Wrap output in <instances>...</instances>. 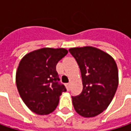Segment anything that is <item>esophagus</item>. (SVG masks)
<instances>
[{"instance_id":"1","label":"esophagus","mask_w":131,"mask_h":131,"mask_svg":"<svg viewBox=\"0 0 131 131\" xmlns=\"http://www.w3.org/2000/svg\"><path fill=\"white\" fill-rule=\"evenodd\" d=\"M65 86H66V88H67V91H69V90H70V83H67Z\"/></svg>"}]
</instances>
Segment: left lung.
I'll return each mask as SVG.
<instances>
[{"mask_svg": "<svg viewBox=\"0 0 131 131\" xmlns=\"http://www.w3.org/2000/svg\"><path fill=\"white\" fill-rule=\"evenodd\" d=\"M80 67L83 91L72 96L75 111L82 117L93 118L105 110L118 86V70L115 59L104 51L92 47L69 49Z\"/></svg>", "mask_w": 131, "mask_h": 131, "instance_id": "obj_1", "label": "left lung"}]
</instances>
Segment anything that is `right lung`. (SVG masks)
<instances>
[{
  "instance_id": "right-lung-1",
  "label": "right lung",
  "mask_w": 131,
  "mask_h": 131,
  "mask_svg": "<svg viewBox=\"0 0 131 131\" xmlns=\"http://www.w3.org/2000/svg\"><path fill=\"white\" fill-rule=\"evenodd\" d=\"M67 53L63 48H42L21 59L16 73V87L23 102L32 112L46 115L57 108L60 95L66 89L58 82L56 65Z\"/></svg>"
}]
</instances>
